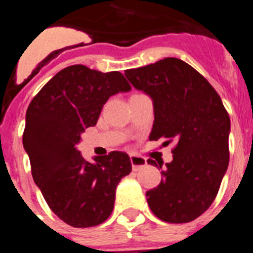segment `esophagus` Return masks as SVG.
<instances>
[{"instance_id": "esophagus-1", "label": "esophagus", "mask_w": 253, "mask_h": 253, "mask_svg": "<svg viewBox=\"0 0 253 253\" xmlns=\"http://www.w3.org/2000/svg\"><path fill=\"white\" fill-rule=\"evenodd\" d=\"M130 163H131V169L133 171H139L143 167L147 165V161L143 157H139V156H135V154H130Z\"/></svg>"}]
</instances>
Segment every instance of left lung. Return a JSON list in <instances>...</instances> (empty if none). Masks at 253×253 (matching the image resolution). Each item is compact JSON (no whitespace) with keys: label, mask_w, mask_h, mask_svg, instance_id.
Wrapping results in <instances>:
<instances>
[{"label":"left lung","mask_w":253,"mask_h":253,"mask_svg":"<svg viewBox=\"0 0 253 253\" xmlns=\"http://www.w3.org/2000/svg\"><path fill=\"white\" fill-rule=\"evenodd\" d=\"M125 77L153 102L149 140L176 143L160 185L147 191L149 208L163 222H191L214 202L227 172L229 115L211 84L177 58L126 69Z\"/></svg>","instance_id":"left-lung-1"}]
</instances>
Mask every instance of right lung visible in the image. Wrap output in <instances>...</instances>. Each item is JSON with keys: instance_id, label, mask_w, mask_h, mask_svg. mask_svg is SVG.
<instances>
[{"instance_id": "1", "label": "right lung", "mask_w": 253, "mask_h": 253, "mask_svg": "<svg viewBox=\"0 0 253 253\" xmlns=\"http://www.w3.org/2000/svg\"><path fill=\"white\" fill-rule=\"evenodd\" d=\"M128 91L130 84L118 71L102 73L76 64L59 71L29 105L22 144L33 178L51 211L72 227L105 222L116 186L130 173L125 152L95 156L91 163L77 148L110 96Z\"/></svg>"}]
</instances>
